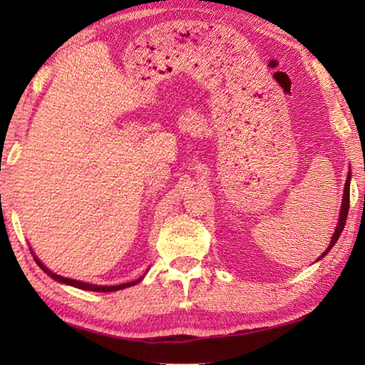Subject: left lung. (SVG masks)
Here are the masks:
<instances>
[{"instance_id": "8db88e82", "label": "left lung", "mask_w": 365, "mask_h": 365, "mask_svg": "<svg viewBox=\"0 0 365 365\" xmlns=\"http://www.w3.org/2000/svg\"><path fill=\"white\" fill-rule=\"evenodd\" d=\"M349 180H351V174L348 175V178H346V183H344V193H343V205H341V211H339V220H338V225H336V230L335 233H333L331 237V242H330V246L324 251V255L320 257H324L327 252H329L331 250V246L335 245L338 242L339 235H341L343 228H344V224H346V217H348V209H349ZM319 257V259H320Z\"/></svg>"}]
</instances>
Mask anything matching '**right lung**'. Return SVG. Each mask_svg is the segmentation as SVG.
Wrapping results in <instances>:
<instances>
[{
    "instance_id": "add662e5",
    "label": "right lung",
    "mask_w": 365,
    "mask_h": 365,
    "mask_svg": "<svg viewBox=\"0 0 365 365\" xmlns=\"http://www.w3.org/2000/svg\"><path fill=\"white\" fill-rule=\"evenodd\" d=\"M35 262L40 265V269L45 272V274H48L49 277H51V279H54V280H58V282H61V283H67V285H71V287H76V288H80V289H86V292H98V293H109V292H117V289H123V288H128V287H133V285H137V283L141 280V279H138V280H135V282H130V283H122V285H117V287H98V285H90V283H83V282H77V280H72V279H66V277H61V275H56V274H53L51 270L49 269H46L45 265H43L38 259L35 257Z\"/></svg>"
}]
</instances>
